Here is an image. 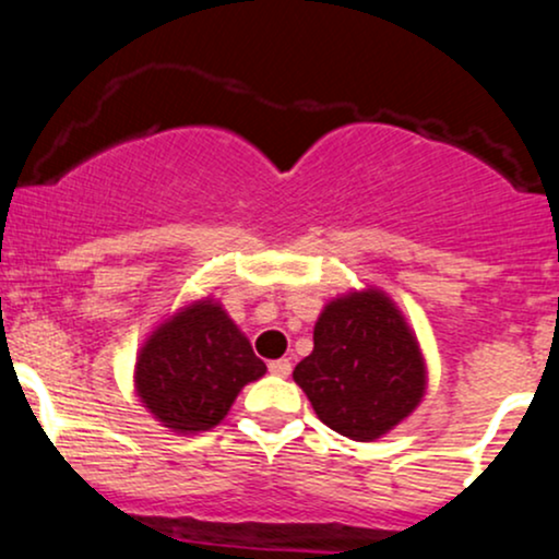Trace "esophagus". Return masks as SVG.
<instances>
[{
    "label": "esophagus",
    "instance_id": "obj_1",
    "mask_svg": "<svg viewBox=\"0 0 559 559\" xmlns=\"http://www.w3.org/2000/svg\"><path fill=\"white\" fill-rule=\"evenodd\" d=\"M267 370H271L273 376L286 378L288 373H292V362H288V360H284V357H281V360H273L271 365H267Z\"/></svg>",
    "mask_w": 559,
    "mask_h": 559
}]
</instances>
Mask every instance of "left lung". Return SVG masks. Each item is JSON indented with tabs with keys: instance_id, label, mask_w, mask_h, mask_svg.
Segmentation results:
<instances>
[{
	"instance_id": "1",
	"label": "left lung",
	"mask_w": 559,
	"mask_h": 559,
	"mask_svg": "<svg viewBox=\"0 0 559 559\" xmlns=\"http://www.w3.org/2000/svg\"><path fill=\"white\" fill-rule=\"evenodd\" d=\"M312 355L294 368L325 426L355 441H373L407 418L426 394V365L389 297L355 292L320 312Z\"/></svg>"
}]
</instances>
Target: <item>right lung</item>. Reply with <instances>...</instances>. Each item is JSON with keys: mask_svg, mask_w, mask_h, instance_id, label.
<instances>
[{"mask_svg": "<svg viewBox=\"0 0 559 559\" xmlns=\"http://www.w3.org/2000/svg\"><path fill=\"white\" fill-rule=\"evenodd\" d=\"M265 370L226 310L204 299L159 325L141 346L136 394L173 431H210Z\"/></svg>", "mask_w": 559, "mask_h": 559, "instance_id": "right-lung-1", "label": "right lung"}]
</instances>
